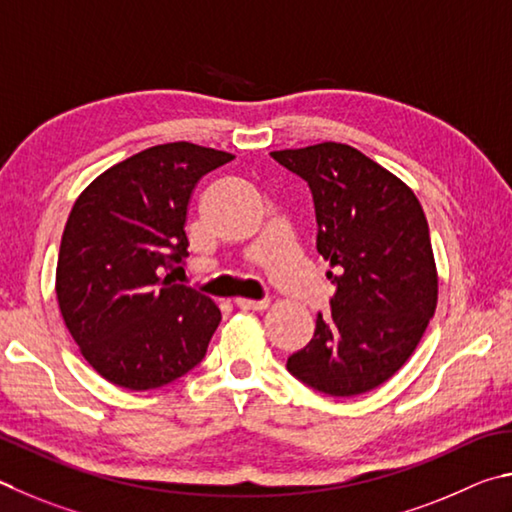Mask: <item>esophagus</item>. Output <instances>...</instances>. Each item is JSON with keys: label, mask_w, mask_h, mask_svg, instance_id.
Listing matches in <instances>:
<instances>
[{"label": "esophagus", "mask_w": 512, "mask_h": 512, "mask_svg": "<svg viewBox=\"0 0 512 512\" xmlns=\"http://www.w3.org/2000/svg\"><path fill=\"white\" fill-rule=\"evenodd\" d=\"M240 310H265L267 306H270V301H251V299H236L233 301Z\"/></svg>", "instance_id": "esophagus-1"}]
</instances>
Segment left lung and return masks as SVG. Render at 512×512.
Masks as SVG:
<instances>
[{"label":"left lung","mask_w":512,"mask_h":512,"mask_svg":"<svg viewBox=\"0 0 512 512\" xmlns=\"http://www.w3.org/2000/svg\"><path fill=\"white\" fill-rule=\"evenodd\" d=\"M270 155L306 179L317 213V251L337 267L330 315L288 357L315 391L351 398L396 375L423 337L438 301L427 218L414 191L346 143L324 141Z\"/></svg>","instance_id":"left-lung-1"}]
</instances>
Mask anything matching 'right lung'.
Here are the masks:
<instances>
[{
  "label": "right lung",
  "instance_id": "obj_1",
  "mask_svg": "<svg viewBox=\"0 0 512 512\" xmlns=\"http://www.w3.org/2000/svg\"><path fill=\"white\" fill-rule=\"evenodd\" d=\"M231 159L161 143L107 168L74 202L60 240L58 306L85 360L116 387L159 389L206 355L218 306L161 274L188 256L195 184Z\"/></svg>",
  "mask_w": 512,
  "mask_h": 512
}]
</instances>
